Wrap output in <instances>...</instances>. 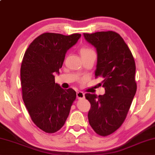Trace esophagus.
<instances>
[{"instance_id": "esophagus-1", "label": "esophagus", "mask_w": 155, "mask_h": 155, "mask_svg": "<svg viewBox=\"0 0 155 155\" xmlns=\"http://www.w3.org/2000/svg\"><path fill=\"white\" fill-rule=\"evenodd\" d=\"M77 97L78 99H81L85 98V95H84V93L82 92L79 91L77 92Z\"/></svg>"}]
</instances>
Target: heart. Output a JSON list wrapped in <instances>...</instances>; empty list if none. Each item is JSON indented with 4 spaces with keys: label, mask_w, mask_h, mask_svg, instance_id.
Returning <instances> with one entry per match:
<instances>
[{
    "label": "heart",
    "mask_w": 155,
    "mask_h": 155,
    "mask_svg": "<svg viewBox=\"0 0 155 155\" xmlns=\"http://www.w3.org/2000/svg\"><path fill=\"white\" fill-rule=\"evenodd\" d=\"M80 54L81 57H96V53L92 48L87 47V46H84L80 49Z\"/></svg>",
    "instance_id": "obj_1"
}]
</instances>
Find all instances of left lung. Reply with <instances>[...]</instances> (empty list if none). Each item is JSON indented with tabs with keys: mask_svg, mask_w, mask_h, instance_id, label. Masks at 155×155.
I'll return each instance as SVG.
<instances>
[{
	"mask_svg": "<svg viewBox=\"0 0 155 155\" xmlns=\"http://www.w3.org/2000/svg\"><path fill=\"white\" fill-rule=\"evenodd\" d=\"M97 54L94 74L101 77L105 94H86L91 104L88 121L98 135L106 136L123 124L136 92V65L124 39L113 31L84 34Z\"/></svg>",
	"mask_w": 155,
	"mask_h": 155,
	"instance_id": "8db88e82",
	"label": "left lung"
}]
</instances>
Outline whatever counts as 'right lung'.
<instances>
[{"mask_svg":"<svg viewBox=\"0 0 155 155\" xmlns=\"http://www.w3.org/2000/svg\"><path fill=\"white\" fill-rule=\"evenodd\" d=\"M81 34L65 36L45 33L25 51L21 67L23 100L34 123L46 133H54L65 124L76 92L55 83L65 54Z\"/></svg>","mask_w":155,"mask_h":155,"instance_id":"add662e5","label":"right lung"}]
</instances>
